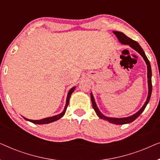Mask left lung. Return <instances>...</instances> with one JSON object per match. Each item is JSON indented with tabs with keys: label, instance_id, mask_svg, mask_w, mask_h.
Instances as JSON below:
<instances>
[{
	"label": "left lung",
	"instance_id": "8db88e82",
	"mask_svg": "<svg viewBox=\"0 0 160 160\" xmlns=\"http://www.w3.org/2000/svg\"><path fill=\"white\" fill-rule=\"evenodd\" d=\"M113 33L115 34V36H117L118 40L121 43L124 45H129L131 48H132L133 49L135 50L137 52L141 54L142 58H143V60H145L146 64L147 65V78H148V96L147 99H146L145 103L143 104V106H142V108L140 109V110L136 112L132 116H130V117H123V118H115V117H106L102 114V113L100 112L99 108L97 106V104H96L95 98L93 97L92 93L91 92L90 96H91V100H92V107L95 110L96 114L98 116V117L100 118V119L106 120V121H108L110 122V123L115 124H128L130 123L137 119L138 117H139L140 115L141 114V113L144 111V109L146 108V106L149 102V100L151 98V95H152V68H151V65L149 61H148L147 57L146 56V54L144 51L142 49L141 46L139 45V43L136 42V41H133L132 39L128 38L126 35H124L123 32H119V31H113Z\"/></svg>",
	"mask_w": 160,
	"mask_h": 160
}]
</instances>
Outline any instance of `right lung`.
Wrapping results in <instances>:
<instances>
[{"label": "right lung", "mask_w": 160, "mask_h": 160, "mask_svg": "<svg viewBox=\"0 0 160 160\" xmlns=\"http://www.w3.org/2000/svg\"><path fill=\"white\" fill-rule=\"evenodd\" d=\"M76 89V87H72V88L70 89L68 93V95H67V98H66V103H65V106L64 108V110L62 111V112H61L60 114H58V115H55V116H53V117H47V118H44V119H39V120H32V119H28L27 118L25 117H23L24 119L25 120H27V121H29L30 122H32V123L33 124H49V123H51V122H55L57 120L60 119V118H62L63 116L65 115V111H66V108L68 106V103H69V100H70V98H71V94L73 92V91L75 90Z\"/></svg>", "instance_id": "obj_1"}]
</instances>
